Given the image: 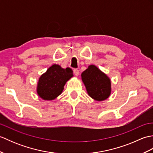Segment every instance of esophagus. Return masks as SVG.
<instances>
[{
    "mask_svg": "<svg viewBox=\"0 0 153 153\" xmlns=\"http://www.w3.org/2000/svg\"><path fill=\"white\" fill-rule=\"evenodd\" d=\"M74 74H75V76H78V75H79V70H77V69H74Z\"/></svg>",
    "mask_w": 153,
    "mask_h": 153,
    "instance_id": "34e87169",
    "label": "esophagus"
}]
</instances>
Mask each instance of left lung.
I'll list each match as a JSON object with an SVG mask.
<instances>
[{"instance_id": "8db88e82", "label": "left lung", "mask_w": 153, "mask_h": 153, "mask_svg": "<svg viewBox=\"0 0 153 153\" xmlns=\"http://www.w3.org/2000/svg\"><path fill=\"white\" fill-rule=\"evenodd\" d=\"M82 79L88 95L94 100L102 101L111 93V82L106 75L95 65H90L83 71Z\"/></svg>"}]
</instances>
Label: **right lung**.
I'll return each instance as SVG.
<instances>
[{"label": "right lung", "instance_id": "1", "mask_svg": "<svg viewBox=\"0 0 153 153\" xmlns=\"http://www.w3.org/2000/svg\"><path fill=\"white\" fill-rule=\"evenodd\" d=\"M71 77L73 71L71 68L64 69L58 64L53 65L39 79L38 95L43 100H54L62 93L65 84Z\"/></svg>", "mask_w": 153, "mask_h": 153}]
</instances>
